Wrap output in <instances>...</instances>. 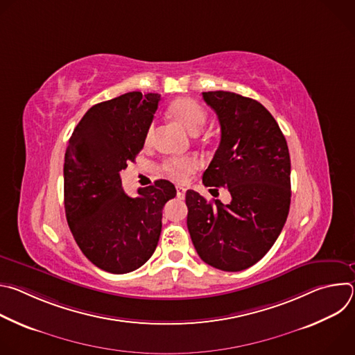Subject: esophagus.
<instances>
[{"mask_svg": "<svg viewBox=\"0 0 355 355\" xmlns=\"http://www.w3.org/2000/svg\"><path fill=\"white\" fill-rule=\"evenodd\" d=\"M177 198L178 199H184L185 198V188L177 187Z\"/></svg>", "mask_w": 355, "mask_h": 355, "instance_id": "esophagus-1", "label": "esophagus"}]
</instances>
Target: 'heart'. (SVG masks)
Wrapping results in <instances>:
<instances>
[{
  "label": "heart",
  "mask_w": 355,
  "mask_h": 355,
  "mask_svg": "<svg viewBox=\"0 0 355 355\" xmlns=\"http://www.w3.org/2000/svg\"><path fill=\"white\" fill-rule=\"evenodd\" d=\"M170 116L180 123L184 129H187L189 133L196 135L202 129H204L207 121H208V114L207 111L202 108L196 101L191 98H180L175 99L174 103L168 108ZM151 135H153V129H148L146 139L150 140ZM163 170L168 177L173 180L182 182L185 178L192 174L196 170V162L193 159H170L164 162Z\"/></svg>",
  "instance_id": "obj_1"
}]
</instances>
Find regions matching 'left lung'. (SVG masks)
I'll list each match as a JSON object with an SVG mask.
<instances>
[{"mask_svg":"<svg viewBox=\"0 0 355 355\" xmlns=\"http://www.w3.org/2000/svg\"><path fill=\"white\" fill-rule=\"evenodd\" d=\"M216 112L220 143L202 177L230 192V204L187 191V226L199 257L222 271L260 261L278 239L291 205V159L272 115L256 99L229 91L202 92Z\"/></svg>","mask_w":355,"mask_h":355,"instance_id":"8db88e82","label":"left lung"}]
</instances>
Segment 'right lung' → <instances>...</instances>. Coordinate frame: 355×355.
<instances>
[{"instance_id":"obj_1","label":"right lung","mask_w":355,"mask_h":355,"mask_svg":"<svg viewBox=\"0 0 355 355\" xmlns=\"http://www.w3.org/2000/svg\"><path fill=\"white\" fill-rule=\"evenodd\" d=\"M160 94L126 92L91 107L64 156V209L83 254L98 268L126 274L153 254L163 208L177 193L167 180L129 196L119 173L143 148Z\"/></svg>"}]
</instances>
